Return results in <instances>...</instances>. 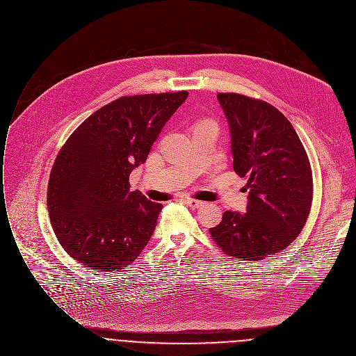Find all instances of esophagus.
<instances>
[{
	"mask_svg": "<svg viewBox=\"0 0 356 356\" xmlns=\"http://www.w3.org/2000/svg\"><path fill=\"white\" fill-rule=\"evenodd\" d=\"M184 203L192 209H199L203 206V202L200 200H195V199H184Z\"/></svg>",
	"mask_w": 356,
	"mask_h": 356,
	"instance_id": "1",
	"label": "esophagus"
}]
</instances>
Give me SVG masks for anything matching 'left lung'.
<instances>
[{
  "label": "left lung",
  "instance_id": "obj_1",
  "mask_svg": "<svg viewBox=\"0 0 356 356\" xmlns=\"http://www.w3.org/2000/svg\"><path fill=\"white\" fill-rule=\"evenodd\" d=\"M231 131L234 170L247 177L244 214L225 211L210 228L220 248L243 261L284 250L300 235L312 203V172L291 122L272 105L238 94H218Z\"/></svg>",
  "mask_w": 356,
  "mask_h": 356
}]
</instances>
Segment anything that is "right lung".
I'll return each instance as SVG.
<instances>
[{
    "mask_svg": "<svg viewBox=\"0 0 356 356\" xmlns=\"http://www.w3.org/2000/svg\"><path fill=\"white\" fill-rule=\"evenodd\" d=\"M186 98V91L122 97L66 140L51 171L48 211L72 258L99 272L121 270L146 247L163 204L129 191V174Z\"/></svg>",
    "mask_w": 356,
    "mask_h": 356,
    "instance_id": "right-lung-1",
    "label": "right lung"
}]
</instances>
